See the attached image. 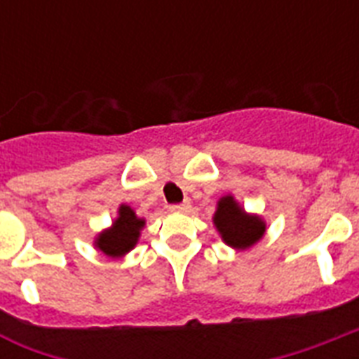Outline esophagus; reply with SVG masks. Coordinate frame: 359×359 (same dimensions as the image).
<instances>
[{
    "mask_svg": "<svg viewBox=\"0 0 359 359\" xmlns=\"http://www.w3.org/2000/svg\"><path fill=\"white\" fill-rule=\"evenodd\" d=\"M171 210L173 212H186L188 208H190V201H184V203H177V205H171Z\"/></svg>",
    "mask_w": 359,
    "mask_h": 359,
    "instance_id": "obj_1",
    "label": "esophagus"
}]
</instances>
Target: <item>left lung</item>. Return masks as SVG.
I'll list each match as a JSON object with an SVG mask.
<instances>
[{"instance_id": "left-lung-1", "label": "left lung", "mask_w": 359, "mask_h": 359, "mask_svg": "<svg viewBox=\"0 0 359 359\" xmlns=\"http://www.w3.org/2000/svg\"><path fill=\"white\" fill-rule=\"evenodd\" d=\"M212 222L222 240L235 250H248L257 244L266 231V224L261 216L245 212L233 196L219 199Z\"/></svg>"}]
</instances>
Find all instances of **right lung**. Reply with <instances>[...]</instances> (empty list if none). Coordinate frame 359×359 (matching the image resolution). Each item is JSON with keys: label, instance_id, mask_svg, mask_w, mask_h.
Wrapping results in <instances>:
<instances>
[{"label": "right lung", "instance_id": "obj_1", "mask_svg": "<svg viewBox=\"0 0 359 359\" xmlns=\"http://www.w3.org/2000/svg\"><path fill=\"white\" fill-rule=\"evenodd\" d=\"M145 227V219L137 218L128 205H121L119 216L109 229L102 231L95 240V245L108 257L126 255L140 240L141 229Z\"/></svg>", "mask_w": 359, "mask_h": 359}]
</instances>
